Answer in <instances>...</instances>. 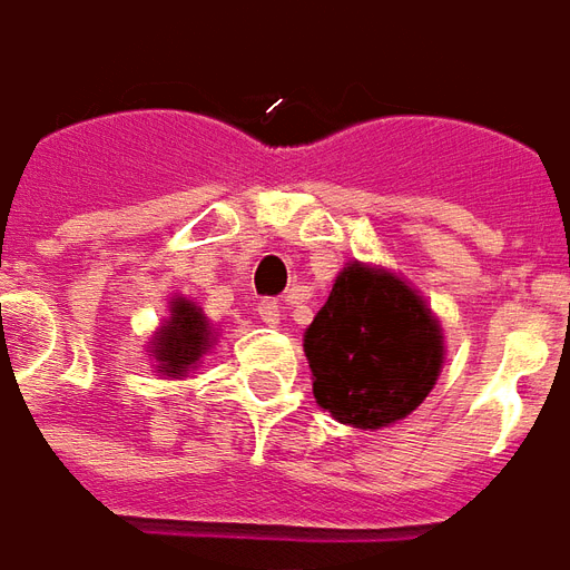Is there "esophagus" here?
Segmentation results:
<instances>
[{
  "label": "esophagus",
  "instance_id": "1",
  "mask_svg": "<svg viewBox=\"0 0 570 570\" xmlns=\"http://www.w3.org/2000/svg\"><path fill=\"white\" fill-rule=\"evenodd\" d=\"M258 315L264 324H269V327H276L282 321V306L276 301H261L258 303Z\"/></svg>",
  "mask_w": 570,
  "mask_h": 570
}]
</instances>
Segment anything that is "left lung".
Instances as JSON below:
<instances>
[{
  "label": "left lung",
  "mask_w": 570,
  "mask_h": 570,
  "mask_svg": "<svg viewBox=\"0 0 570 570\" xmlns=\"http://www.w3.org/2000/svg\"><path fill=\"white\" fill-rule=\"evenodd\" d=\"M312 393L333 421L384 430L405 421L439 382L444 331L412 282L348 261L303 333Z\"/></svg>",
  "instance_id": "1"
}]
</instances>
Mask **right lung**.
<instances>
[{"instance_id":"obj_1","label":"right lung","mask_w":570,"mask_h":570,"mask_svg":"<svg viewBox=\"0 0 570 570\" xmlns=\"http://www.w3.org/2000/svg\"><path fill=\"white\" fill-rule=\"evenodd\" d=\"M168 318L153 333L147 351L153 370L165 379H188L204 363L209 351L219 342V327H213L198 303L183 294H174L168 303Z\"/></svg>"}]
</instances>
